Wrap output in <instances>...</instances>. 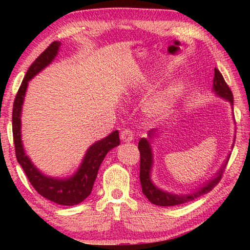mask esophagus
<instances>
[{"label":"esophagus","mask_w":250,"mask_h":250,"mask_svg":"<svg viewBox=\"0 0 250 250\" xmlns=\"http://www.w3.org/2000/svg\"><path fill=\"white\" fill-rule=\"evenodd\" d=\"M121 140L124 142H131L133 140V132L130 129H124L120 133Z\"/></svg>","instance_id":"obj_1"}]
</instances>
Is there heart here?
<instances>
[{"mask_svg":"<svg viewBox=\"0 0 250 250\" xmlns=\"http://www.w3.org/2000/svg\"><path fill=\"white\" fill-rule=\"evenodd\" d=\"M182 94V87L177 83H173L171 86L166 88L163 91L159 92L158 95L153 97L149 103L150 111L155 117L163 118L171 111L173 105L179 99Z\"/></svg>","mask_w":250,"mask_h":250,"instance_id":"obj_1","label":"heart"}]
</instances>
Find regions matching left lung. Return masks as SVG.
I'll list each match as a JSON object with an SVG mask.
<instances>
[{
  "instance_id": "obj_1",
  "label": "left lung",
  "mask_w": 250,
  "mask_h": 250,
  "mask_svg": "<svg viewBox=\"0 0 250 250\" xmlns=\"http://www.w3.org/2000/svg\"><path fill=\"white\" fill-rule=\"evenodd\" d=\"M213 91L218 97L229 101L231 104V108H234V97H232L231 90L226 83L225 79H224L223 75L221 74L217 68L214 69V80H213ZM158 130L151 129L147 132V138H142L139 141V151H140V182H141V188L142 193L146 196L152 204L159 205V206H175L185 204V203L191 202L195 198L200 197L202 195H205L208 192H210L215 186H216L219 181L222 179L223 172L225 171V167L229 160L230 153L228 154L225 162L223 163V166L219 168V171L216 173V175L213 176V179L207 181L206 183L200 186L195 191L189 193V194H173L168 193L167 191L159 188L158 186L153 184V182L151 180V171L152 166H153V153H152V147H151V139H154L158 137ZM234 146V145H232ZM234 147V146H231Z\"/></svg>"
}]
</instances>
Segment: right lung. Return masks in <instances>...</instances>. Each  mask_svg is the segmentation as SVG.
Here are the masks:
<instances>
[{
	"label": "right lung",
	"mask_w": 250,
	"mask_h": 250,
	"mask_svg": "<svg viewBox=\"0 0 250 250\" xmlns=\"http://www.w3.org/2000/svg\"><path fill=\"white\" fill-rule=\"evenodd\" d=\"M61 45V42H53L29 66L15 97L13 113H12V125H13L16 159H18L20 166L23 167L25 174H26L28 181L31 182L33 188L42 196L56 203V204L73 206L82 203L90 195L100 164L103 163L105 154L110 150L120 145V139L119 132L116 130L112 131L108 137L95 142L87 150L77 172L67 179H56V177L43 174L39 168L34 166L31 159L25 153L22 135H21V115H22V105L25 94H26L28 82L54 61Z\"/></svg>",
	"instance_id": "right-lung-1"
}]
</instances>
